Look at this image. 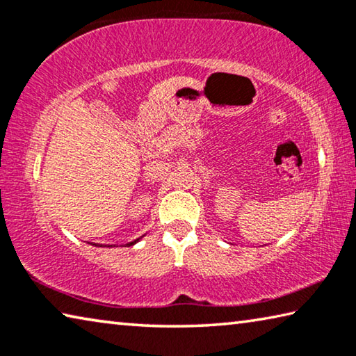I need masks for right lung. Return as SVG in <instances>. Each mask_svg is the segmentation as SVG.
<instances>
[{
	"label": "right lung",
	"instance_id": "right-lung-1",
	"mask_svg": "<svg viewBox=\"0 0 356 356\" xmlns=\"http://www.w3.org/2000/svg\"><path fill=\"white\" fill-rule=\"evenodd\" d=\"M134 243H135V242H131V243H129V246H131V245H134Z\"/></svg>",
	"mask_w": 356,
	"mask_h": 356
}]
</instances>
